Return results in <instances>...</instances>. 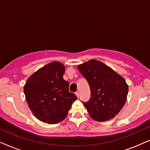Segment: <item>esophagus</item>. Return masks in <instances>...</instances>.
Masks as SVG:
<instances>
[{"instance_id": "esophagus-1", "label": "esophagus", "mask_w": 150, "mask_h": 150, "mask_svg": "<svg viewBox=\"0 0 150 150\" xmlns=\"http://www.w3.org/2000/svg\"><path fill=\"white\" fill-rule=\"evenodd\" d=\"M76 96H77V98H79V97H80V93H79V91H77V92H76Z\"/></svg>"}]
</instances>
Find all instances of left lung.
<instances>
[{
	"label": "left lung",
	"instance_id": "left-lung-1",
	"mask_svg": "<svg viewBox=\"0 0 150 150\" xmlns=\"http://www.w3.org/2000/svg\"><path fill=\"white\" fill-rule=\"evenodd\" d=\"M78 69L91 90L90 100L83 102L91 117L98 122L113 118L126 102L128 86L124 78L95 59L79 65Z\"/></svg>",
	"mask_w": 150,
	"mask_h": 150
}]
</instances>
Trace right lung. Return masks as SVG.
Here are the masks:
<instances>
[{
  "instance_id": "obj_1",
  "label": "right lung",
  "mask_w": 150,
  "mask_h": 150,
  "mask_svg": "<svg viewBox=\"0 0 150 150\" xmlns=\"http://www.w3.org/2000/svg\"><path fill=\"white\" fill-rule=\"evenodd\" d=\"M64 72V65L53 61L30 76L24 86L28 107L43 122H61L77 99L74 93L69 91V84L63 79Z\"/></svg>"
}]
</instances>
